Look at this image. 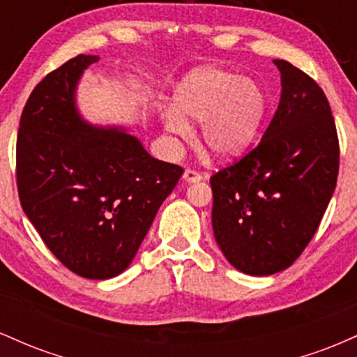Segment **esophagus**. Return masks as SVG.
<instances>
[{
  "label": "esophagus",
  "mask_w": 357,
  "mask_h": 357,
  "mask_svg": "<svg viewBox=\"0 0 357 357\" xmlns=\"http://www.w3.org/2000/svg\"><path fill=\"white\" fill-rule=\"evenodd\" d=\"M183 179L186 183H198V181H202V179H203V174L198 173V171L190 169V167H188V169H184Z\"/></svg>",
  "instance_id": "esophagus-1"
}]
</instances>
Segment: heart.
I'll list each match as a JSON object with an SVG mask.
<instances>
[{
    "mask_svg": "<svg viewBox=\"0 0 357 357\" xmlns=\"http://www.w3.org/2000/svg\"><path fill=\"white\" fill-rule=\"evenodd\" d=\"M264 89L252 79L218 67L196 68L174 92V107L162 112L165 129L176 137L191 136L188 119L202 121V141L213 158L231 161L255 142L267 116Z\"/></svg>",
    "mask_w": 357,
    "mask_h": 357,
    "instance_id": "heart-1",
    "label": "heart"
}]
</instances>
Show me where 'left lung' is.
Listing matches in <instances>:
<instances>
[{"label": "left lung", "instance_id": "left-lung-1", "mask_svg": "<svg viewBox=\"0 0 357 357\" xmlns=\"http://www.w3.org/2000/svg\"><path fill=\"white\" fill-rule=\"evenodd\" d=\"M275 116L260 144L211 176L213 233L248 275L282 272L317 231L335 190L339 141L326 93L285 60Z\"/></svg>", "mask_w": 357, "mask_h": 357}]
</instances>
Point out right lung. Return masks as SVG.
Returning <instances> with one entry per match:
<instances>
[{
  "label": "right lung",
  "mask_w": 357,
  "mask_h": 357,
  "mask_svg": "<svg viewBox=\"0 0 357 357\" xmlns=\"http://www.w3.org/2000/svg\"><path fill=\"white\" fill-rule=\"evenodd\" d=\"M77 55L31 92L16 139L22 208L50 252L77 275L105 280L136 257L183 167L154 159L124 127H96L77 109Z\"/></svg>",
  "instance_id": "obj_1"
}]
</instances>
